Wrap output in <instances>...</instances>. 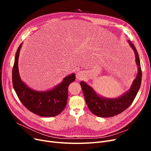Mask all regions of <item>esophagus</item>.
<instances>
[{
  "label": "esophagus",
  "mask_w": 151,
  "mask_h": 151,
  "mask_svg": "<svg viewBox=\"0 0 151 151\" xmlns=\"http://www.w3.org/2000/svg\"><path fill=\"white\" fill-rule=\"evenodd\" d=\"M83 76H84L83 73L81 72V71H79V72L76 73V78L78 80H81V79L83 78Z\"/></svg>",
  "instance_id": "obj_1"
}]
</instances>
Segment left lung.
Instances as JSON below:
<instances>
[{"mask_svg":"<svg viewBox=\"0 0 151 151\" xmlns=\"http://www.w3.org/2000/svg\"><path fill=\"white\" fill-rule=\"evenodd\" d=\"M129 43L135 55L138 73L130 88L121 96L116 98H106L98 94L91 86L82 81L80 83L86 102L91 111L101 117H113L122 113L132 104L137 96L141 84L142 71L138 52L130 40Z\"/></svg>","mask_w":151,"mask_h":151,"instance_id":"8db88e82","label":"left lung"}]
</instances>
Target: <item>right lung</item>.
Wrapping results in <instances>:
<instances>
[{
    "label": "right lung",
    "instance_id": "right-lung-1",
    "mask_svg": "<svg viewBox=\"0 0 151 151\" xmlns=\"http://www.w3.org/2000/svg\"><path fill=\"white\" fill-rule=\"evenodd\" d=\"M22 43L15 55L12 70L14 89L19 100L32 113L42 117H53L59 114L66 106L69 84L75 80L71 73L63 78L54 88L46 91H37L30 88L21 79L18 70V58Z\"/></svg>",
    "mask_w": 151,
    "mask_h": 151
}]
</instances>
